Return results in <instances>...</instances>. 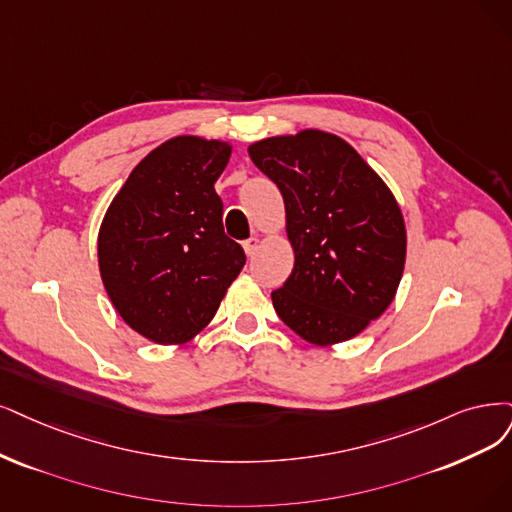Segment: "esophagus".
<instances>
[{"label": "esophagus", "mask_w": 512, "mask_h": 512, "mask_svg": "<svg viewBox=\"0 0 512 512\" xmlns=\"http://www.w3.org/2000/svg\"><path fill=\"white\" fill-rule=\"evenodd\" d=\"M242 246H244V251H246V255L249 257H253L255 253H257V249H259V238H249V240H244L242 242Z\"/></svg>", "instance_id": "34e87169"}]
</instances>
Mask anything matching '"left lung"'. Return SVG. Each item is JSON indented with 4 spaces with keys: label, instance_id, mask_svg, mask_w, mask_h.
Returning a JSON list of instances; mask_svg holds the SVG:
<instances>
[{
    "label": "left lung",
    "instance_id": "8db88e82",
    "mask_svg": "<svg viewBox=\"0 0 512 512\" xmlns=\"http://www.w3.org/2000/svg\"><path fill=\"white\" fill-rule=\"evenodd\" d=\"M280 189L295 266L272 291L282 323L316 346L346 342L392 304L407 234L386 183L344 139L323 130L249 147Z\"/></svg>",
    "mask_w": 512,
    "mask_h": 512
}]
</instances>
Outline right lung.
<instances>
[{
	"instance_id": "1",
	"label": "right lung",
	"mask_w": 512,
	"mask_h": 512,
	"mask_svg": "<svg viewBox=\"0 0 512 512\" xmlns=\"http://www.w3.org/2000/svg\"><path fill=\"white\" fill-rule=\"evenodd\" d=\"M232 147L175 137L145 156L107 208L99 268L113 308L156 344H183L211 323L246 263L223 232L215 181Z\"/></svg>"
}]
</instances>
